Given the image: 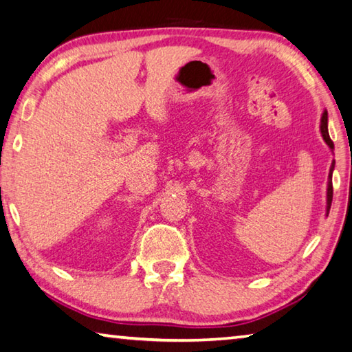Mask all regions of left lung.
<instances>
[{
    "instance_id": "8db88e82",
    "label": "left lung",
    "mask_w": 352,
    "mask_h": 352,
    "mask_svg": "<svg viewBox=\"0 0 352 352\" xmlns=\"http://www.w3.org/2000/svg\"><path fill=\"white\" fill-rule=\"evenodd\" d=\"M321 135H323V138L326 141V144L329 146L331 148H333V142L331 140L329 136V132H327V111L323 113V118H321ZM333 164H336V162L332 163L331 166V172H329V183H327V214H329V210H331V204H332V170H333Z\"/></svg>"
}]
</instances>
